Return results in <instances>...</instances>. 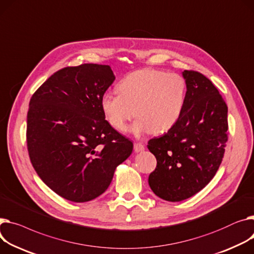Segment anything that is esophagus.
I'll return each mask as SVG.
<instances>
[{"instance_id":"obj_1","label":"esophagus","mask_w":254,"mask_h":254,"mask_svg":"<svg viewBox=\"0 0 254 254\" xmlns=\"http://www.w3.org/2000/svg\"><path fill=\"white\" fill-rule=\"evenodd\" d=\"M133 149L136 152H141L145 149V146L140 142H136V143H133Z\"/></svg>"}]
</instances>
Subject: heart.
Returning a JSON list of instances; mask_svg holds the SVG:
<instances>
[{"mask_svg": "<svg viewBox=\"0 0 254 254\" xmlns=\"http://www.w3.org/2000/svg\"><path fill=\"white\" fill-rule=\"evenodd\" d=\"M118 94L107 93L101 98L108 123L125 131L136 115L131 130L137 133H163L172 129L182 116L187 83L178 73L155 68H142L126 75L117 84Z\"/></svg>", "mask_w": 254, "mask_h": 254, "instance_id": "1", "label": "heart"}]
</instances>
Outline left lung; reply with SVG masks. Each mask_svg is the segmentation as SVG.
<instances>
[{
    "mask_svg": "<svg viewBox=\"0 0 254 254\" xmlns=\"http://www.w3.org/2000/svg\"><path fill=\"white\" fill-rule=\"evenodd\" d=\"M187 97L178 124L148 149L157 160L148 183L159 198L178 202L192 197L215 176L228 141V106L202 73L184 70Z\"/></svg>",
    "mask_w": 254,
    "mask_h": 254,
    "instance_id": "left-lung-1",
    "label": "left lung"
}]
</instances>
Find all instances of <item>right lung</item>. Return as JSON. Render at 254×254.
<instances>
[{
  "instance_id": "add662e5",
  "label": "right lung",
  "mask_w": 254,
  "mask_h": 254,
  "mask_svg": "<svg viewBox=\"0 0 254 254\" xmlns=\"http://www.w3.org/2000/svg\"><path fill=\"white\" fill-rule=\"evenodd\" d=\"M109 65L65 67L32 95L26 142L31 164L59 196L87 202L104 193L132 143L115 130L101 108L114 81Z\"/></svg>"
}]
</instances>
